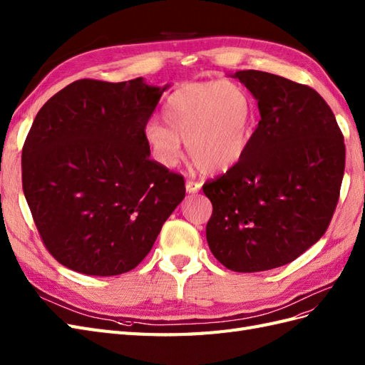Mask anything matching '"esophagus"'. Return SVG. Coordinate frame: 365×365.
<instances>
[{"label": "esophagus", "mask_w": 365, "mask_h": 365, "mask_svg": "<svg viewBox=\"0 0 365 365\" xmlns=\"http://www.w3.org/2000/svg\"><path fill=\"white\" fill-rule=\"evenodd\" d=\"M201 189V182L198 181H193V180H189L185 182V190L189 193H196Z\"/></svg>", "instance_id": "obj_1"}]
</instances>
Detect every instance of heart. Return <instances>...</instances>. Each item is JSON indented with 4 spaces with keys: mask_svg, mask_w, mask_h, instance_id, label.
<instances>
[{
    "mask_svg": "<svg viewBox=\"0 0 365 365\" xmlns=\"http://www.w3.org/2000/svg\"><path fill=\"white\" fill-rule=\"evenodd\" d=\"M255 103L230 80L189 83L173 91L163 106V123L145 125V140L165 167L182 160V141L190 158L205 172H224L247 152L255 129Z\"/></svg>",
    "mask_w": 365,
    "mask_h": 365,
    "instance_id": "obj_1",
    "label": "heart"
}]
</instances>
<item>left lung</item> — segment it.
<instances>
[{
	"instance_id": "1",
	"label": "left lung",
	"mask_w": 365,
	"mask_h": 365,
	"mask_svg": "<svg viewBox=\"0 0 365 365\" xmlns=\"http://www.w3.org/2000/svg\"><path fill=\"white\" fill-rule=\"evenodd\" d=\"M235 78L256 98L261 120L242 158L202 185L213 205L205 236L224 267L264 272L294 261L326 233L346 144L314 88L259 71Z\"/></svg>"
}]
</instances>
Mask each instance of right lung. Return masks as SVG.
Masks as SVG:
<instances>
[{
    "mask_svg": "<svg viewBox=\"0 0 365 365\" xmlns=\"http://www.w3.org/2000/svg\"><path fill=\"white\" fill-rule=\"evenodd\" d=\"M167 87L143 78L78 80L55 93L23 145V190L43 244L67 269H135L184 195V176L150 160L145 125Z\"/></svg>",
    "mask_w": 365,
    "mask_h": 365,
    "instance_id": "1",
    "label": "right lung"
}]
</instances>
